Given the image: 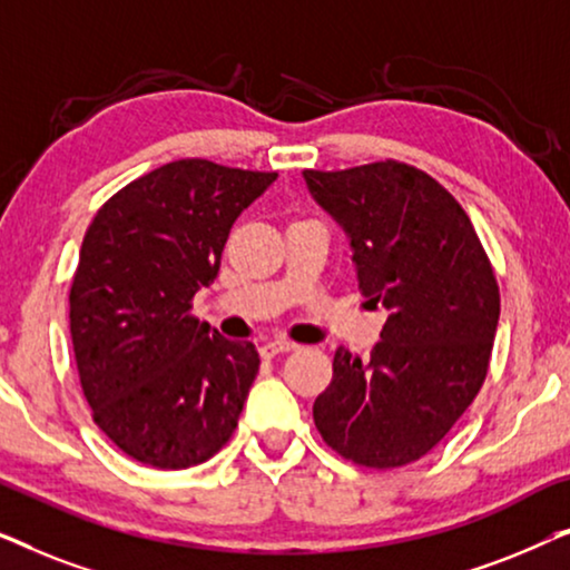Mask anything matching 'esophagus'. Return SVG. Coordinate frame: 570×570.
Segmentation results:
<instances>
[{
  "instance_id": "obj_1",
  "label": "esophagus",
  "mask_w": 570,
  "mask_h": 570,
  "mask_svg": "<svg viewBox=\"0 0 570 570\" xmlns=\"http://www.w3.org/2000/svg\"><path fill=\"white\" fill-rule=\"evenodd\" d=\"M298 347L295 342L291 340H272L267 345H262V357H275V355H283V353H293V350Z\"/></svg>"
}]
</instances>
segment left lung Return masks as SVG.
I'll return each mask as SVG.
<instances>
[{"mask_svg": "<svg viewBox=\"0 0 570 570\" xmlns=\"http://www.w3.org/2000/svg\"><path fill=\"white\" fill-rule=\"evenodd\" d=\"M350 236L363 295L389 308L368 361L337 347L314 423L332 451L371 470L425 456L488 376L501 293L464 207L402 160L303 170Z\"/></svg>", "mask_w": 570, "mask_h": 570, "instance_id": "obj_1", "label": "left lung"}]
</instances>
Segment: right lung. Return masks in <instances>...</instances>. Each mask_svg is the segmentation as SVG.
Wrapping results in <instances>:
<instances>
[{"label": "right lung", "instance_id": "1", "mask_svg": "<svg viewBox=\"0 0 570 570\" xmlns=\"http://www.w3.org/2000/svg\"><path fill=\"white\" fill-rule=\"evenodd\" d=\"M275 178L174 160L116 191L85 230L69 287L77 373L96 425L137 462L186 470L236 431L259 353L191 316V301Z\"/></svg>", "mask_w": 570, "mask_h": 570}]
</instances>
